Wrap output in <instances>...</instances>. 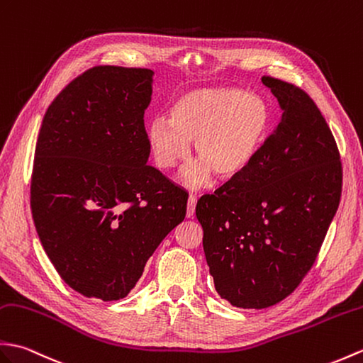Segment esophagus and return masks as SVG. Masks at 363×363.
<instances>
[{
  "mask_svg": "<svg viewBox=\"0 0 363 363\" xmlns=\"http://www.w3.org/2000/svg\"><path fill=\"white\" fill-rule=\"evenodd\" d=\"M195 208H196V196L190 195L189 202H187V218H191L195 215Z\"/></svg>",
  "mask_w": 363,
  "mask_h": 363,
  "instance_id": "1",
  "label": "esophagus"
}]
</instances>
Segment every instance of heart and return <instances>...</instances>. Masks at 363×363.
Segmentation results:
<instances>
[{
  "label": "heart",
  "mask_w": 363,
  "mask_h": 363,
  "mask_svg": "<svg viewBox=\"0 0 363 363\" xmlns=\"http://www.w3.org/2000/svg\"><path fill=\"white\" fill-rule=\"evenodd\" d=\"M271 108L257 94L238 88H202L185 92L170 108V119L157 116L147 123L145 138L155 162L170 170L190 155L201 162L181 173L189 187L204 185L212 170L229 179L254 161L271 126Z\"/></svg>",
  "instance_id": "1"
}]
</instances>
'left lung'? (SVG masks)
<instances>
[{"label":"left lung","instance_id":"1","mask_svg":"<svg viewBox=\"0 0 363 363\" xmlns=\"http://www.w3.org/2000/svg\"><path fill=\"white\" fill-rule=\"evenodd\" d=\"M281 121L250 165L196 204L215 289L263 309L296 291L322 247L342 195V162L320 109L301 88L264 75Z\"/></svg>","mask_w":363,"mask_h":363}]
</instances>
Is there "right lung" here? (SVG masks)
I'll return each mask as SVG.
<instances>
[{
  "instance_id": "right-lung-1",
  "label": "right lung",
  "mask_w": 363,
  "mask_h": 363,
  "mask_svg": "<svg viewBox=\"0 0 363 363\" xmlns=\"http://www.w3.org/2000/svg\"><path fill=\"white\" fill-rule=\"evenodd\" d=\"M153 74L91 67L54 99L38 133L33 223L58 275L88 298L128 296L185 218L187 193L147 165Z\"/></svg>"
}]
</instances>
